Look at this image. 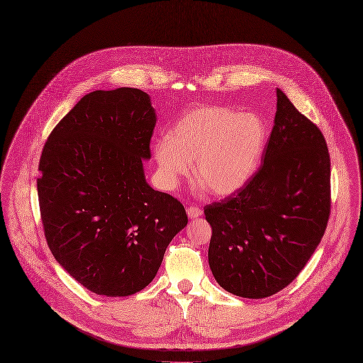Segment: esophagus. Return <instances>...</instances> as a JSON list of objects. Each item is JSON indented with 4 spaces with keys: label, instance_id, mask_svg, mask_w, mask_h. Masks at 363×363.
Returning <instances> with one entry per match:
<instances>
[{
    "label": "esophagus",
    "instance_id": "esophagus-1",
    "mask_svg": "<svg viewBox=\"0 0 363 363\" xmlns=\"http://www.w3.org/2000/svg\"><path fill=\"white\" fill-rule=\"evenodd\" d=\"M186 213H188L189 219H195V218H199L202 215V209L198 208V206H189L186 209Z\"/></svg>",
    "mask_w": 363,
    "mask_h": 363
}]
</instances>
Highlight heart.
Returning <instances> with one entry per match:
<instances>
[{
	"instance_id": "1",
	"label": "heart",
	"mask_w": 363,
	"mask_h": 363,
	"mask_svg": "<svg viewBox=\"0 0 363 363\" xmlns=\"http://www.w3.org/2000/svg\"><path fill=\"white\" fill-rule=\"evenodd\" d=\"M267 125L255 113L202 106L185 113L154 145L162 184L174 189L194 165L195 181L213 196L239 191L257 172L267 144Z\"/></svg>"
}]
</instances>
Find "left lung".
Returning <instances> with one entry per match:
<instances>
[{
	"instance_id": "left-lung-1",
	"label": "left lung",
	"mask_w": 363,
	"mask_h": 363,
	"mask_svg": "<svg viewBox=\"0 0 363 363\" xmlns=\"http://www.w3.org/2000/svg\"><path fill=\"white\" fill-rule=\"evenodd\" d=\"M277 95L261 168L239 191L203 208L213 278L229 294L251 299L271 296L299 275L330 212L326 141L281 89Z\"/></svg>"
}]
</instances>
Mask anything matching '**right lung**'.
<instances>
[{
    "instance_id": "1",
    "label": "right lung",
    "mask_w": 363,
    "mask_h": 363,
    "mask_svg": "<svg viewBox=\"0 0 363 363\" xmlns=\"http://www.w3.org/2000/svg\"><path fill=\"white\" fill-rule=\"evenodd\" d=\"M155 124L147 92L98 89L77 102L44 145L37 189L47 244L96 295L128 296L148 286L188 223L182 203L145 179Z\"/></svg>"
}]
</instances>
